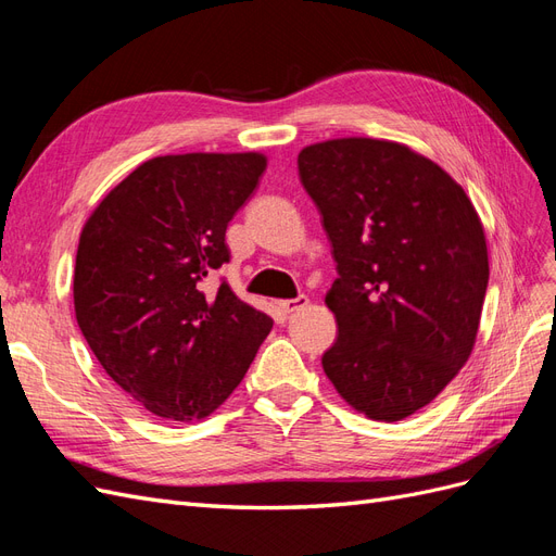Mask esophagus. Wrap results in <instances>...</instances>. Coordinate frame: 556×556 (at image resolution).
I'll list each match as a JSON object with an SVG mask.
<instances>
[{
    "label": "esophagus",
    "instance_id": "1",
    "mask_svg": "<svg viewBox=\"0 0 556 556\" xmlns=\"http://www.w3.org/2000/svg\"><path fill=\"white\" fill-rule=\"evenodd\" d=\"M308 304V296H296V299H282V301H278V308H280V313H285V315H290V313H294V311H299V308H304Z\"/></svg>",
    "mask_w": 556,
    "mask_h": 556
}]
</instances>
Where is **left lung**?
<instances>
[{
  "instance_id": "1",
  "label": "left lung",
  "mask_w": 556,
  "mask_h": 556,
  "mask_svg": "<svg viewBox=\"0 0 556 556\" xmlns=\"http://www.w3.org/2000/svg\"><path fill=\"white\" fill-rule=\"evenodd\" d=\"M339 278L323 368L352 408L399 422L439 396L476 345L490 257L462 185L413 148L366 137L299 153Z\"/></svg>"
}]
</instances>
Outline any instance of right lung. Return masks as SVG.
Listing matches in <instances>:
<instances>
[{"instance_id": "right-lung-1", "label": "right lung", "mask_w": 556, "mask_h": 556, "mask_svg": "<svg viewBox=\"0 0 556 556\" xmlns=\"http://www.w3.org/2000/svg\"><path fill=\"white\" fill-rule=\"evenodd\" d=\"M262 153H185L139 164L83 225L74 308L97 362L131 401L174 422L208 417L274 327L223 280L227 225L257 188Z\"/></svg>"}]
</instances>
